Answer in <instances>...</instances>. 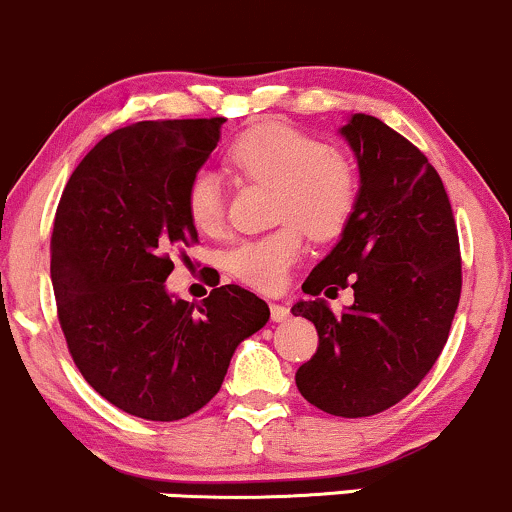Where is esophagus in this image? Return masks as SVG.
<instances>
[{
	"mask_svg": "<svg viewBox=\"0 0 512 512\" xmlns=\"http://www.w3.org/2000/svg\"><path fill=\"white\" fill-rule=\"evenodd\" d=\"M271 319L275 324H283V321L290 319V309L285 307V304H271Z\"/></svg>",
	"mask_w": 512,
	"mask_h": 512,
	"instance_id": "esophagus-1",
	"label": "esophagus"
}]
</instances>
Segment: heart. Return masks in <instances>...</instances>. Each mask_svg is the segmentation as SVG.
Returning <instances> with one entry per match:
<instances>
[{"instance_id": "heart-1", "label": "heart", "mask_w": 512, "mask_h": 512, "mask_svg": "<svg viewBox=\"0 0 512 512\" xmlns=\"http://www.w3.org/2000/svg\"><path fill=\"white\" fill-rule=\"evenodd\" d=\"M227 162L246 179L273 186V217L287 220L271 234L234 246L227 268L254 290L278 292L302 254L298 224L312 239H333L346 229L358 203L355 171L324 142L278 123L246 130L229 147ZM186 210L203 232L220 229L225 203L220 179L212 171H198L188 183Z\"/></svg>"}]
</instances>
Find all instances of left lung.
I'll list each match as a JSON object with an SVG mask.
<instances>
[{
    "mask_svg": "<svg viewBox=\"0 0 512 512\" xmlns=\"http://www.w3.org/2000/svg\"><path fill=\"white\" fill-rule=\"evenodd\" d=\"M338 135L358 162V203L292 307L319 348L297 370L309 404L343 418L375 416L418 387L447 343L462 263L450 198L426 154L380 118L353 113ZM351 280L356 302L335 317L318 295Z\"/></svg>",
    "mask_w": 512,
    "mask_h": 512,
    "instance_id": "8db88e82",
    "label": "left lung"
}]
</instances>
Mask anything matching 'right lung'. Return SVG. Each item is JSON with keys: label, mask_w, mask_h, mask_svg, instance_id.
<instances>
[{"label": "right lung", "mask_w": 512, "mask_h": 512, "mask_svg": "<svg viewBox=\"0 0 512 512\" xmlns=\"http://www.w3.org/2000/svg\"><path fill=\"white\" fill-rule=\"evenodd\" d=\"M225 118L142 120L74 169L57 205L50 278L57 317L84 380L120 411L179 421L220 392L244 338L271 309L220 285L203 304L166 290L171 251L198 241L188 183L220 142Z\"/></svg>", "instance_id": "1"}]
</instances>
